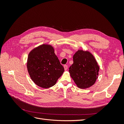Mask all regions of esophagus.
<instances>
[{
    "instance_id": "34e87169",
    "label": "esophagus",
    "mask_w": 124,
    "mask_h": 124,
    "mask_svg": "<svg viewBox=\"0 0 124 124\" xmlns=\"http://www.w3.org/2000/svg\"><path fill=\"white\" fill-rule=\"evenodd\" d=\"M63 67H64V69H65V71H66L67 70V69H68V66L67 65H64Z\"/></svg>"
}]
</instances>
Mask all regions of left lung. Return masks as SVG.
Masks as SVG:
<instances>
[{
  "mask_svg": "<svg viewBox=\"0 0 124 124\" xmlns=\"http://www.w3.org/2000/svg\"><path fill=\"white\" fill-rule=\"evenodd\" d=\"M73 63L69 67L70 76L79 88H86L94 84L99 67L93 55L87 51H78L73 56Z\"/></svg>",
  "mask_w": 124,
  "mask_h": 124,
  "instance_id": "8db88e82",
  "label": "left lung"
}]
</instances>
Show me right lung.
Returning <instances> with one entry per match:
<instances>
[{
  "label": "right lung",
  "mask_w": 124,
  "mask_h": 124,
  "mask_svg": "<svg viewBox=\"0 0 124 124\" xmlns=\"http://www.w3.org/2000/svg\"><path fill=\"white\" fill-rule=\"evenodd\" d=\"M27 66L32 80L43 88L54 86L64 72L53 47L48 45L43 44L30 52Z\"/></svg>",
  "instance_id": "right-lung-1"
}]
</instances>
